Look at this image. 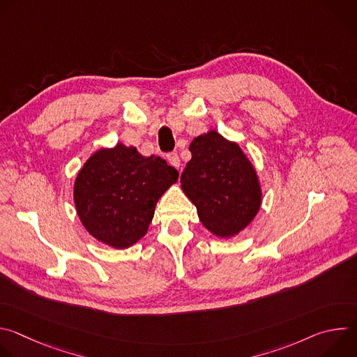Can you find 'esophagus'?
Returning <instances> with one entry per match:
<instances>
[{
    "label": "esophagus",
    "instance_id": "1",
    "mask_svg": "<svg viewBox=\"0 0 357 357\" xmlns=\"http://www.w3.org/2000/svg\"><path fill=\"white\" fill-rule=\"evenodd\" d=\"M167 160H168L169 165H172V167H175V168H179V167H181V160H179L178 154H169Z\"/></svg>",
    "mask_w": 357,
    "mask_h": 357
}]
</instances>
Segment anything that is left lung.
I'll return each instance as SVG.
<instances>
[{
  "label": "left lung",
  "instance_id": "obj_1",
  "mask_svg": "<svg viewBox=\"0 0 357 357\" xmlns=\"http://www.w3.org/2000/svg\"><path fill=\"white\" fill-rule=\"evenodd\" d=\"M192 160L181 188L200 223L219 238H231L257 216L263 189L257 169L236 141L211 130L190 142Z\"/></svg>",
  "mask_w": 357,
  "mask_h": 357
}]
</instances>
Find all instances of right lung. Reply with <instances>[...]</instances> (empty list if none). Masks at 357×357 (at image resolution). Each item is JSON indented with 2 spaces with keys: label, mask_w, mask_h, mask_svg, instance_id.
I'll use <instances>...</instances> for the list:
<instances>
[{
  "label": "right lung",
  "mask_w": 357,
  "mask_h": 357,
  "mask_svg": "<svg viewBox=\"0 0 357 357\" xmlns=\"http://www.w3.org/2000/svg\"><path fill=\"white\" fill-rule=\"evenodd\" d=\"M179 172L162 158L142 157L123 142L100 148L79 169L73 202L83 227L96 240L124 250L141 240L162 195Z\"/></svg>",
  "instance_id": "obj_1"
}]
</instances>
